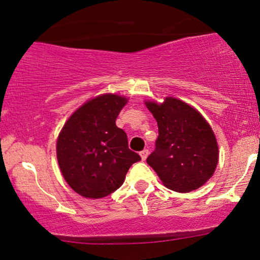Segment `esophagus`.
Segmentation results:
<instances>
[{
    "instance_id": "34e87169",
    "label": "esophagus",
    "mask_w": 260,
    "mask_h": 260,
    "mask_svg": "<svg viewBox=\"0 0 260 260\" xmlns=\"http://www.w3.org/2000/svg\"><path fill=\"white\" fill-rule=\"evenodd\" d=\"M149 155V150L148 149H144L143 151H140V156H142V160H146Z\"/></svg>"
}]
</instances>
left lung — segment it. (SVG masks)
<instances>
[{
  "instance_id": "8db88e82",
  "label": "left lung",
  "mask_w": 260,
  "mask_h": 260,
  "mask_svg": "<svg viewBox=\"0 0 260 260\" xmlns=\"http://www.w3.org/2000/svg\"><path fill=\"white\" fill-rule=\"evenodd\" d=\"M157 121L155 150L146 158L162 183L178 192H189L213 176L218 145L207 121L198 110L168 96L164 104L146 102Z\"/></svg>"
}]
</instances>
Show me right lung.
I'll return each mask as SVG.
<instances>
[{
	"mask_svg": "<svg viewBox=\"0 0 260 260\" xmlns=\"http://www.w3.org/2000/svg\"><path fill=\"white\" fill-rule=\"evenodd\" d=\"M127 99L103 94L71 115L57 140L62 177L83 198L102 199L116 191L129 167L142 160L128 148L127 134L116 118Z\"/></svg>",
	"mask_w": 260,
	"mask_h": 260,
	"instance_id": "1",
	"label": "right lung"
}]
</instances>
